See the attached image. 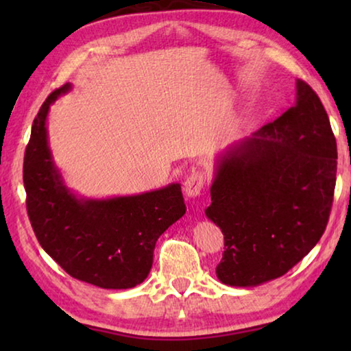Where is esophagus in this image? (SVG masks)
<instances>
[{
    "mask_svg": "<svg viewBox=\"0 0 351 351\" xmlns=\"http://www.w3.org/2000/svg\"><path fill=\"white\" fill-rule=\"evenodd\" d=\"M206 184V176L201 171H193L192 175L187 176L186 182H184V192L189 198H197L201 195Z\"/></svg>",
    "mask_w": 351,
    "mask_h": 351,
    "instance_id": "1",
    "label": "esophagus"
}]
</instances>
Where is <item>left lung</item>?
Returning <instances> with one entry per match:
<instances>
[{
    "label": "left lung",
    "instance_id": "1",
    "mask_svg": "<svg viewBox=\"0 0 351 351\" xmlns=\"http://www.w3.org/2000/svg\"><path fill=\"white\" fill-rule=\"evenodd\" d=\"M337 147L313 88L295 82V104L215 161L206 217L224 235L218 280L257 287L293 268L325 232Z\"/></svg>",
    "mask_w": 351,
    "mask_h": 351
}]
</instances>
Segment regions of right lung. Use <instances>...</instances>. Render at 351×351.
Returning <instances> with one entry per match:
<instances>
[{
	"mask_svg": "<svg viewBox=\"0 0 351 351\" xmlns=\"http://www.w3.org/2000/svg\"><path fill=\"white\" fill-rule=\"evenodd\" d=\"M71 88L52 91L34 119L23 165L27 215L41 247L71 277L105 289L134 288L152 269L159 237L186 213L181 184L128 197H77L54 162L46 127L49 106Z\"/></svg>",
	"mask_w": 351,
	"mask_h": 351,
	"instance_id": "obj_1",
	"label": "right lung"
}]
</instances>
